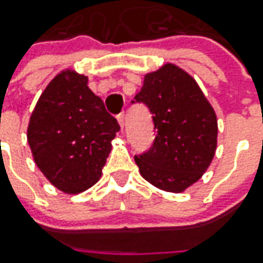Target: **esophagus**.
I'll list each match as a JSON object with an SVG mask.
<instances>
[{
	"instance_id": "esophagus-1",
	"label": "esophagus",
	"mask_w": 263,
	"mask_h": 263,
	"mask_svg": "<svg viewBox=\"0 0 263 263\" xmlns=\"http://www.w3.org/2000/svg\"><path fill=\"white\" fill-rule=\"evenodd\" d=\"M117 121H118V124L121 127L124 126V112H120V114L117 116Z\"/></svg>"
}]
</instances>
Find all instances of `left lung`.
Returning a JSON list of instances; mask_svg holds the SVG:
<instances>
[{"label": "left lung", "instance_id": "1", "mask_svg": "<svg viewBox=\"0 0 263 263\" xmlns=\"http://www.w3.org/2000/svg\"><path fill=\"white\" fill-rule=\"evenodd\" d=\"M135 102L149 108L157 136L135 157L142 177L161 190L180 193L196 183L217 149V116L196 80L174 64L147 73Z\"/></svg>", "mask_w": 263, "mask_h": 263}]
</instances>
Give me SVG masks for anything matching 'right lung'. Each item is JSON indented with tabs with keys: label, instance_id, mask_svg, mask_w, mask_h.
<instances>
[{
	"label": "right lung",
	"instance_id": "right-lung-1",
	"mask_svg": "<svg viewBox=\"0 0 263 263\" xmlns=\"http://www.w3.org/2000/svg\"><path fill=\"white\" fill-rule=\"evenodd\" d=\"M117 120L89 86L87 77L64 70L45 87L27 127L37 168L58 190L77 195L102 176Z\"/></svg>",
	"mask_w": 263,
	"mask_h": 263
}]
</instances>
